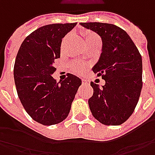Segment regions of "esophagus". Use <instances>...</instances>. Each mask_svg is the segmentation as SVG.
<instances>
[{
    "label": "esophagus",
    "instance_id": "34e87169",
    "mask_svg": "<svg viewBox=\"0 0 155 155\" xmlns=\"http://www.w3.org/2000/svg\"><path fill=\"white\" fill-rule=\"evenodd\" d=\"M82 84H88V82H87L86 80H84V79H83V80H82Z\"/></svg>",
    "mask_w": 155,
    "mask_h": 155
}]
</instances>
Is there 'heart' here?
<instances>
[{"instance_id": "obj_1", "label": "heart", "mask_w": 155, "mask_h": 155, "mask_svg": "<svg viewBox=\"0 0 155 155\" xmlns=\"http://www.w3.org/2000/svg\"><path fill=\"white\" fill-rule=\"evenodd\" d=\"M83 35L84 37L85 44L93 43V42H97V43L101 44V39L97 33H93L91 31H83ZM65 39L66 38L64 39V41H65ZM71 67V71H74L75 73L82 74V73H84V70L86 68V65H82V64H77V63H73Z\"/></svg>"}]
</instances>
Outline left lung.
<instances>
[{"mask_svg":"<svg viewBox=\"0 0 155 155\" xmlns=\"http://www.w3.org/2000/svg\"><path fill=\"white\" fill-rule=\"evenodd\" d=\"M99 34L103 51L93 71L105 80L103 88L91 82L88 103L93 116L104 125L116 126L131 116L142 88V59L128 34L121 27L101 22L81 23Z\"/></svg>","mask_w":155,"mask_h":155,"instance_id":"obj_1","label":"left lung"}]
</instances>
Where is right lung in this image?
I'll list each match as a JSON object with an SVG mask.
<instances>
[{
	"instance_id": "right-lung-1",
	"label": "right lung",
	"mask_w": 155,
	"mask_h": 155,
	"mask_svg": "<svg viewBox=\"0 0 155 155\" xmlns=\"http://www.w3.org/2000/svg\"><path fill=\"white\" fill-rule=\"evenodd\" d=\"M76 25L59 23L39 27L24 39L17 53L14 77L18 97L27 114L42 125L58 124L68 116L82 84L79 78L70 73L60 84L52 78L62 39Z\"/></svg>"
}]
</instances>
